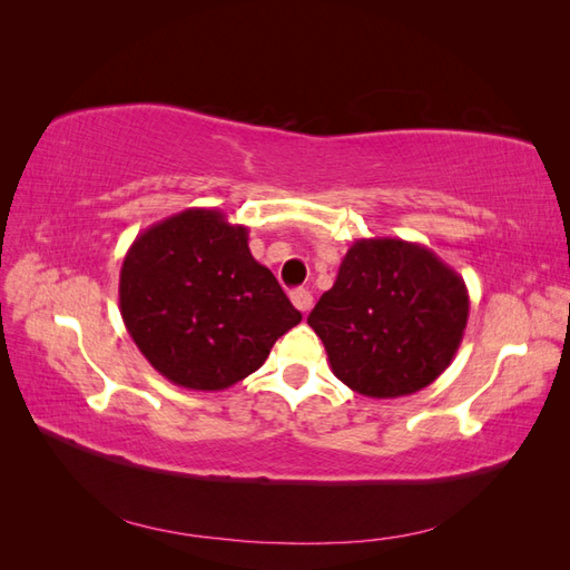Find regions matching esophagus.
<instances>
[{"label": "esophagus", "mask_w": 570, "mask_h": 570, "mask_svg": "<svg viewBox=\"0 0 570 570\" xmlns=\"http://www.w3.org/2000/svg\"><path fill=\"white\" fill-rule=\"evenodd\" d=\"M289 299H292V304H295L299 312L306 316L308 312H312V306H314V295L308 289H304V287H297V289H292L289 292Z\"/></svg>", "instance_id": "obj_1"}]
</instances>
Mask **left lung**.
<instances>
[{
  "instance_id": "left-lung-1",
  "label": "left lung",
  "mask_w": 570,
  "mask_h": 570,
  "mask_svg": "<svg viewBox=\"0 0 570 570\" xmlns=\"http://www.w3.org/2000/svg\"><path fill=\"white\" fill-rule=\"evenodd\" d=\"M465 323L461 275L433 249L400 237L356 239L308 314L333 373L373 400L435 383L456 356Z\"/></svg>"
}]
</instances>
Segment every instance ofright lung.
I'll return each instance as SVG.
<instances>
[{
    "label": "right lung",
    "instance_id": "add662e5",
    "mask_svg": "<svg viewBox=\"0 0 570 570\" xmlns=\"http://www.w3.org/2000/svg\"><path fill=\"white\" fill-rule=\"evenodd\" d=\"M247 239L249 230L218 209H185L137 235L124 258L126 331L178 387L216 392L239 383L302 321Z\"/></svg>",
    "mask_w": 570,
    "mask_h": 570
}]
</instances>
